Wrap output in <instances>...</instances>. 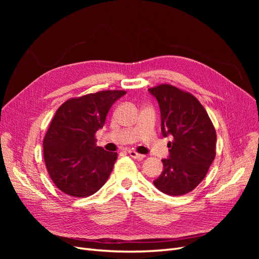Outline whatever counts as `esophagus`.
<instances>
[{"instance_id": "1", "label": "esophagus", "mask_w": 259, "mask_h": 259, "mask_svg": "<svg viewBox=\"0 0 259 259\" xmlns=\"http://www.w3.org/2000/svg\"><path fill=\"white\" fill-rule=\"evenodd\" d=\"M128 154H130V156H132V158L137 159V160H143V159L145 158V155H144V154L137 153V152H136V151H134V150H130V151H128Z\"/></svg>"}]
</instances>
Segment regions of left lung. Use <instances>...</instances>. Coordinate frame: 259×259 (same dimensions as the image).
<instances>
[{
  "label": "left lung",
  "instance_id": "1",
  "mask_svg": "<svg viewBox=\"0 0 259 259\" xmlns=\"http://www.w3.org/2000/svg\"><path fill=\"white\" fill-rule=\"evenodd\" d=\"M148 91L160 107L163 137H173L167 144L168 158L162 160L163 170L153 184L168 195L186 194L204 179L215 159L213 123L204 107L189 93L168 84Z\"/></svg>",
  "mask_w": 259,
  "mask_h": 259
}]
</instances>
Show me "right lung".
<instances>
[{
  "instance_id": "right-lung-1",
  "label": "right lung",
  "mask_w": 259,
  "mask_h": 259,
  "mask_svg": "<svg viewBox=\"0 0 259 259\" xmlns=\"http://www.w3.org/2000/svg\"><path fill=\"white\" fill-rule=\"evenodd\" d=\"M124 91H104L67 100L43 140L46 168L59 190L75 198L97 192L110 176L116 152L96 146V132Z\"/></svg>"
}]
</instances>
